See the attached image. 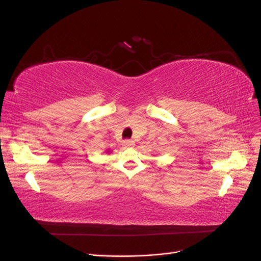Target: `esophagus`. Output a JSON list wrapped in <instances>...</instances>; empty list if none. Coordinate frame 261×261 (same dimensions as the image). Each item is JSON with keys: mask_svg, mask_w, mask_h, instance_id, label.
<instances>
[{"mask_svg": "<svg viewBox=\"0 0 261 261\" xmlns=\"http://www.w3.org/2000/svg\"><path fill=\"white\" fill-rule=\"evenodd\" d=\"M133 145H134V141H133V140L126 139V140L123 141V146H124L125 148H129V147H132Z\"/></svg>", "mask_w": 261, "mask_h": 261, "instance_id": "34e87169", "label": "esophagus"}]
</instances>
